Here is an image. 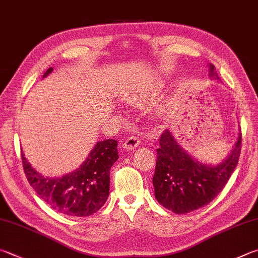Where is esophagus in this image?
<instances>
[{
	"label": "esophagus",
	"instance_id": "obj_1",
	"mask_svg": "<svg viewBox=\"0 0 258 258\" xmlns=\"http://www.w3.org/2000/svg\"><path fill=\"white\" fill-rule=\"evenodd\" d=\"M140 145V139L137 137H131L126 139V141L123 144V148L126 150H134Z\"/></svg>",
	"mask_w": 258,
	"mask_h": 258
}]
</instances>
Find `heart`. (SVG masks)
Listing matches in <instances>:
<instances>
[{
    "instance_id": "obj_1",
    "label": "heart",
    "mask_w": 258,
    "mask_h": 258,
    "mask_svg": "<svg viewBox=\"0 0 258 258\" xmlns=\"http://www.w3.org/2000/svg\"><path fill=\"white\" fill-rule=\"evenodd\" d=\"M134 104H137V105H141L142 102H141V101H137V102H134Z\"/></svg>"
}]
</instances>
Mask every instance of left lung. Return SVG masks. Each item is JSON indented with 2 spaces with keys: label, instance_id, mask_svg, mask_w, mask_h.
<instances>
[{
  "label": "left lung",
  "instance_id": "left-lung-1",
  "mask_svg": "<svg viewBox=\"0 0 258 258\" xmlns=\"http://www.w3.org/2000/svg\"><path fill=\"white\" fill-rule=\"evenodd\" d=\"M209 77L219 80L212 64H209ZM240 145L241 133L221 163L207 165L185 151L167 128L160 137L152 178L158 202L176 214L189 213L212 202L235 170L240 156Z\"/></svg>",
  "mask_w": 258,
  "mask_h": 258
}]
</instances>
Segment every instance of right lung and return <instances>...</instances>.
I'll return each mask as SVG.
<instances>
[{"label": "right lung", "mask_w": 258, "mask_h": 258, "mask_svg": "<svg viewBox=\"0 0 258 258\" xmlns=\"http://www.w3.org/2000/svg\"><path fill=\"white\" fill-rule=\"evenodd\" d=\"M53 72L49 68L46 78ZM23 170L32 188L46 204L70 217H88L101 209L109 195V171L118 159L117 141L97 142L82 165L62 177H45L31 167L21 151Z\"/></svg>", "instance_id": "add662e5"}]
</instances>
